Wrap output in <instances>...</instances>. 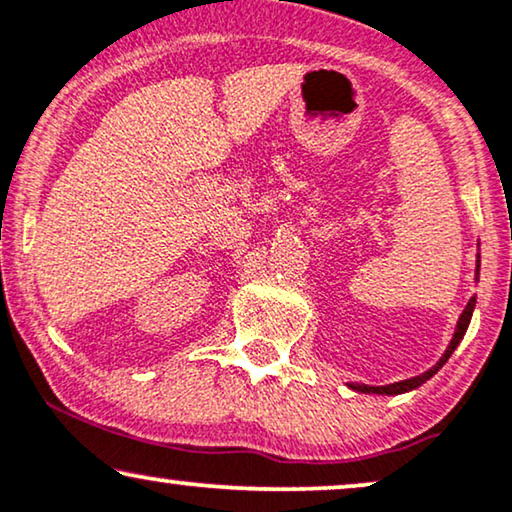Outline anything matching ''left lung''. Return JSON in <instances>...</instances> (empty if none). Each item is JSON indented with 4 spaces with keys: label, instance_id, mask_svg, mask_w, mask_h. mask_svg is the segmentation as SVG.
Instances as JSON below:
<instances>
[{
    "label": "left lung",
    "instance_id": "1",
    "mask_svg": "<svg viewBox=\"0 0 512 512\" xmlns=\"http://www.w3.org/2000/svg\"><path fill=\"white\" fill-rule=\"evenodd\" d=\"M475 275H480V256H478V265H475ZM473 310H475V298L468 300V305L464 307V312H461V317L457 321V328H454L450 347L445 349V354L440 356V361L431 370H426V373L417 375V377H410V380H401V382H394V384H384V387H368V384H349V387L356 389V391H363V394H384V396H396V394H405V391L417 389L419 384H424L426 380H429V377L436 375L438 370L445 366V361L450 359L452 352H454V349H457V345L461 342V338H464V335H466V328H468V324H471Z\"/></svg>",
    "mask_w": 512,
    "mask_h": 512
}]
</instances>
